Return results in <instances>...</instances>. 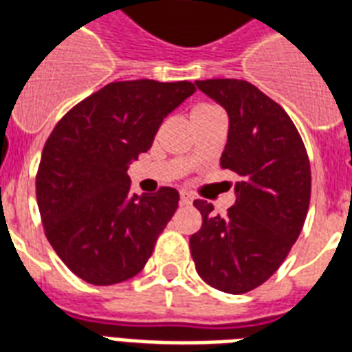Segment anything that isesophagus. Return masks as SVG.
I'll use <instances>...</instances> for the list:
<instances>
[{
    "mask_svg": "<svg viewBox=\"0 0 352 352\" xmlns=\"http://www.w3.org/2000/svg\"><path fill=\"white\" fill-rule=\"evenodd\" d=\"M179 204L182 206H190L192 204V198H190L189 192H179Z\"/></svg>",
    "mask_w": 352,
    "mask_h": 352,
    "instance_id": "1",
    "label": "esophagus"
}]
</instances>
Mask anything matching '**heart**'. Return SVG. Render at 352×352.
Wrapping results in <instances>:
<instances>
[{"label":"heart","instance_id":"obj_1","mask_svg":"<svg viewBox=\"0 0 352 352\" xmlns=\"http://www.w3.org/2000/svg\"><path fill=\"white\" fill-rule=\"evenodd\" d=\"M219 108H214L211 104H198L192 108L190 111V119H195V117H200V116H206V113H211V111H217Z\"/></svg>","mask_w":352,"mask_h":352}]
</instances>
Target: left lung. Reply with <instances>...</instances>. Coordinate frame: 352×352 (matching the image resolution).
I'll use <instances>...</instances> for the list:
<instances>
[{
    "instance_id": "8db88e82",
    "label": "left lung",
    "mask_w": 352,
    "mask_h": 352,
    "mask_svg": "<svg viewBox=\"0 0 352 352\" xmlns=\"http://www.w3.org/2000/svg\"><path fill=\"white\" fill-rule=\"evenodd\" d=\"M230 117L220 167L239 174L228 217L195 200L201 228L190 236L196 272L209 287L246 294L287 258L310 204V163L292 119L258 88L236 78L196 80Z\"/></svg>"
}]
</instances>
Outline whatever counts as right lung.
<instances>
[{
  "label": "right lung",
  "mask_w": 352,
  "mask_h": 352,
  "mask_svg": "<svg viewBox=\"0 0 352 352\" xmlns=\"http://www.w3.org/2000/svg\"><path fill=\"white\" fill-rule=\"evenodd\" d=\"M192 82H111L67 111L43 146L36 200L43 230L67 268L89 285L138 275L179 195H130L128 165L152 146L163 119L195 94Z\"/></svg>",
  "instance_id": "obj_1"
}]
</instances>
